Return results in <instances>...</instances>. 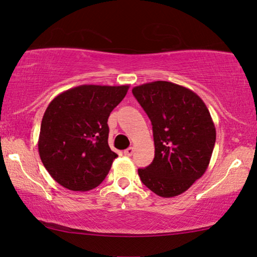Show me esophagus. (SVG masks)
I'll return each mask as SVG.
<instances>
[{
    "mask_svg": "<svg viewBox=\"0 0 257 257\" xmlns=\"http://www.w3.org/2000/svg\"><path fill=\"white\" fill-rule=\"evenodd\" d=\"M133 152H135V149H133V147H128L127 150L124 151V154H125L126 157H131L132 154H133Z\"/></svg>",
    "mask_w": 257,
    "mask_h": 257,
    "instance_id": "obj_1",
    "label": "esophagus"
}]
</instances>
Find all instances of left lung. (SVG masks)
<instances>
[{
  "label": "left lung",
  "mask_w": 257,
  "mask_h": 257,
  "mask_svg": "<svg viewBox=\"0 0 257 257\" xmlns=\"http://www.w3.org/2000/svg\"><path fill=\"white\" fill-rule=\"evenodd\" d=\"M132 93L152 122L156 149L139 177L157 195L181 194L202 177L212 158L216 131L208 108L192 90L165 80L136 86Z\"/></svg>",
  "instance_id": "obj_1"
}]
</instances>
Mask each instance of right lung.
<instances>
[{"mask_svg": "<svg viewBox=\"0 0 257 257\" xmlns=\"http://www.w3.org/2000/svg\"><path fill=\"white\" fill-rule=\"evenodd\" d=\"M128 85H79L59 93L42 119L38 152L49 174L76 192L96 188L118 157L108 146L107 119Z\"/></svg>", "mask_w": 257, "mask_h": 257, "instance_id": "add662e5", "label": "right lung"}]
</instances>
